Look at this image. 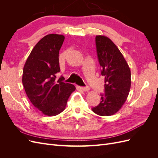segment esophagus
Masks as SVG:
<instances>
[{"mask_svg":"<svg viewBox=\"0 0 158 158\" xmlns=\"http://www.w3.org/2000/svg\"><path fill=\"white\" fill-rule=\"evenodd\" d=\"M80 89H81L82 91H84V92H88V91L89 90V88L88 86H86V87H80Z\"/></svg>","mask_w":158,"mask_h":158,"instance_id":"1","label":"esophagus"}]
</instances>
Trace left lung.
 <instances>
[{
	"mask_svg": "<svg viewBox=\"0 0 158 158\" xmlns=\"http://www.w3.org/2000/svg\"><path fill=\"white\" fill-rule=\"evenodd\" d=\"M97 54L105 77V95L92 109L100 116H111L121 109L126 102L131 85V70L123 55L109 37H95Z\"/></svg>",
	"mask_w": 158,
	"mask_h": 158,
	"instance_id": "8db88e82",
	"label": "left lung"
}]
</instances>
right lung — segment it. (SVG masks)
Masks as SVG:
<instances>
[{
	"instance_id": "right-lung-1",
	"label": "right lung",
	"mask_w": 158,
	"mask_h": 158,
	"mask_svg": "<svg viewBox=\"0 0 158 158\" xmlns=\"http://www.w3.org/2000/svg\"><path fill=\"white\" fill-rule=\"evenodd\" d=\"M64 36L49 34L33 47L23 66L22 83L25 92L33 106L47 116H55L63 112L74 85L64 83L60 76L59 53Z\"/></svg>"
}]
</instances>
